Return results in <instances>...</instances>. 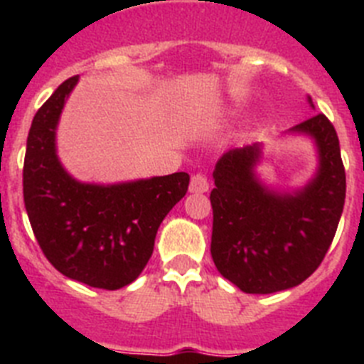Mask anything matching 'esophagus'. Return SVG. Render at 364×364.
I'll use <instances>...</instances> for the list:
<instances>
[{
	"label": "esophagus",
	"mask_w": 364,
	"mask_h": 364,
	"mask_svg": "<svg viewBox=\"0 0 364 364\" xmlns=\"http://www.w3.org/2000/svg\"><path fill=\"white\" fill-rule=\"evenodd\" d=\"M210 189V180L204 175H193L189 182V191L191 193H205Z\"/></svg>",
	"instance_id": "34e87169"
}]
</instances>
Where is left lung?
I'll return each instance as SVG.
<instances>
[{
    "label": "left lung",
    "instance_id": "obj_1",
    "mask_svg": "<svg viewBox=\"0 0 364 364\" xmlns=\"http://www.w3.org/2000/svg\"><path fill=\"white\" fill-rule=\"evenodd\" d=\"M288 133L308 136L317 149V171L302 188L282 191L259 178L260 142L226 151L215 166L211 257L244 294H275L306 281L343 213L346 175L333 125L319 112Z\"/></svg>",
    "mask_w": 364,
    "mask_h": 364
}]
</instances>
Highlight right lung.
I'll list each match as a JSON object with an SVG mask.
<instances>
[{"instance_id":"right-lung-1","label":"right lung","mask_w":364,"mask_h":364,"mask_svg":"<svg viewBox=\"0 0 364 364\" xmlns=\"http://www.w3.org/2000/svg\"><path fill=\"white\" fill-rule=\"evenodd\" d=\"M80 76L65 80L36 112L27 138L23 200L41 252L73 281L120 290L146 268L166 215L184 197L189 175L89 184L58 159L56 129Z\"/></svg>"}]
</instances>
